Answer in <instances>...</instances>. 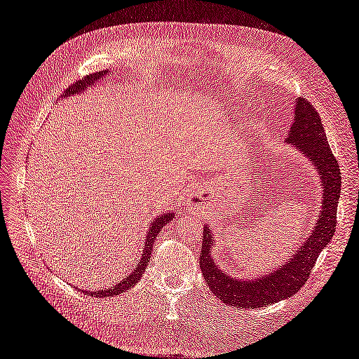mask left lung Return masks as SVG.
<instances>
[{
    "instance_id": "1",
    "label": "left lung",
    "mask_w": 359,
    "mask_h": 359,
    "mask_svg": "<svg viewBox=\"0 0 359 359\" xmlns=\"http://www.w3.org/2000/svg\"><path fill=\"white\" fill-rule=\"evenodd\" d=\"M295 119L286 140L298 147L319 170L323 182V205L316 227L309 240L287 262L269 276L259 277L255 281H241L226 276L210 256L211 232L203 226L202 250L199 265L210 290L217 298L229 306L243 309L265 307L297 293L309 280L316 260L335 232L337 206L341 190V172L339 161L334 157L327 135L314 106L301 97L295 103Z\"/></svg>"
}]
</instances>
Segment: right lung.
<instances>
[{
	"label": "right lung",
	"instance_id": "1",
	"mask_svg": "<svg viewBox=\"0 0 359 359\" xmlns=\"http://www.w3.org/2000/svg\"><path fill=\"white\" fill-rule=\"evenodd\" d=\"M106 73L104 72H97V73H93V74H88L86 78H83L82 81H78L76 83H73L72 86H69V88L62 93V95L66 97H70V95H76L79 94L83 88H86L88 85H94L97 81H99L102 76ZM173 219V214L169 212V214H165L158 217V219L156 222H153V224H151L149 227V232L147 235V243H145V250H144V256L142 259H140V264L136 266V269L133 271L132 274H128L127 278H124L121 283L115 285L114 287L111 289H106V290H97V292H88V290H83L82 292L85 293V295H95V297H114V295H119V293H123L126 290H128L130 287H132L135 283H137V280L140 278V276L144 274V271L147 269V264H148V259L151 256V252H153V243H154V238L158 235V232L161 231V227L165 226L166 223H169L170 220Z\"/></svg>",
	"mask_w": 359,
	"mask_h": 359
}]
</instances>
